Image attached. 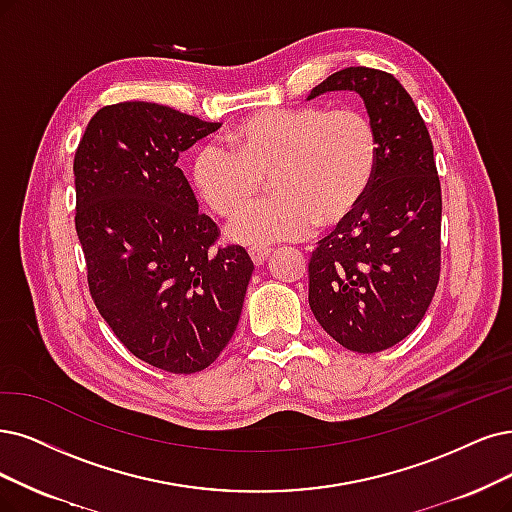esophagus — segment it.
<instances>
[{"label":"esophagus","mask_w":512,"mask_h":512,"mask_svg":"<svg viewBox=\"0 0 512 512\" xmlns=\"http://www.w3.org/2000/svg\"><path fill=\"white\" fill-rule=\"evenodd\" d=\"M249 255H251L255 266L259 268V266H263V263H266V259L270 257V249H266V246H251Z\"/></svg>","instance_id":"34e87169"}]
</instances>
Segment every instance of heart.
<instances>
[{"label": "heart", "mask_w": 512, "mask_h": 512, "mask_svg": "<svg viewBox=\"0 0 512 512\" xmlns=\"http://www.w3.org/2000/svg\"><path fill=\"white\" fill-rule=\"evenodd\" d=\"M232 147L204 143L194 185L219 215H232L270 177L272 198L246 204L227 225L240 244L299 240L346 219L375 177L380 143L363 111L318 105L255 111L227 132Z\"/></svg>", "instance_id": "b5f03b06"}]
</instances>
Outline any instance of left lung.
Here are the masks:
<instances>
[{"label": "left lung", "mask_w": 512, "mask_h": 512, "mask_svg": "<svg viewBox=\"0 0 512 512\" xmlns=\"http://www.w3.org/2000/svg\"><path fill=\"white\" fill-rule=\"evenodd\" d=\"M350 90L380 143L365 198L312 253L308 301L337 344L371 354L420 325L441 272V183L428 128L394 75L346 67L308 94Z\"/></svg>", "instance_id": "left-lung-1"}]
</instances>
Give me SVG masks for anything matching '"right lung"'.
I'll return each mask as SVG.
<instances>
[{
  "label": "right lung",
  "mask_w": 512,
  "mask_h": 512,
  "mask_svg": "<svg viewBox=\"0 0 512 512\" xmlns=\"http://www.w3.org/2000/svg\"><path fill=\"white\" fill-rule=\"evenodd\" d=\"M221 124L158 103L94 113L75 151V232L105 323L141 361L170 373L206 369L230 342L253 261L242 246L211 249L217 223L179 154Z\"/></svg>",
  "instance_id": "obj_1"
}]
</instances>
